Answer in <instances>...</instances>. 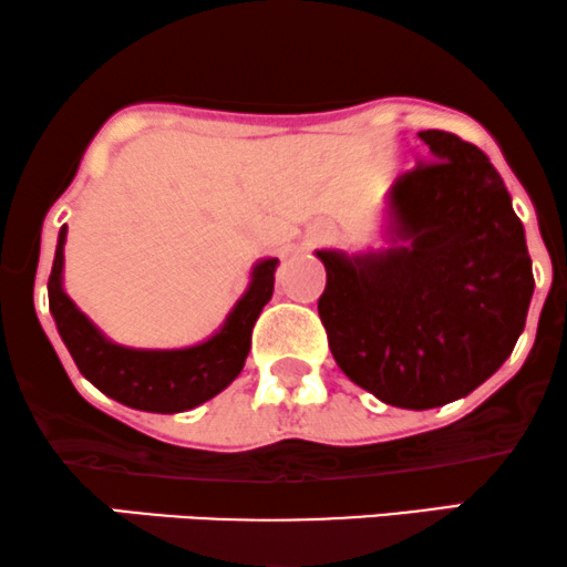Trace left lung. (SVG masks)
<instances>
[{
	"label": "left lung",
	"mask_w": 567,
	"mask_h": 567,
	"mask_svg": "<svg viewBox=\"0 0 567 567\" xmlns=\"http://www.w3.org/2000/svg\"><path fill=\"white\" fill-rule=\"evenodd\" d=\"M434 161L385 195L388 249L316 251L318 316L337 367L404 410L468 396L512 355L533 297L525 230L498 171L447 131H421Z\"/></svg>",
	"instance_id": "1"
}]
</instances>
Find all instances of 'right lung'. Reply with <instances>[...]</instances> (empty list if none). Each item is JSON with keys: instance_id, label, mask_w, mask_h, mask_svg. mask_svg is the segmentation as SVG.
<instances>
[{"instance_id": "1", "label": "right lung", "mask_w": 567, "mask_h": 567, "mask_svg": "<svg viewBox=\"0 0 567 567\" xmlns=\"http://www.w3.org/2000/svg\"><path fill=\"white\" fill-rule=\"evenodd\" d=\"M63 244H66V225L59 233L48 281L50 313L74 364L101 393L133 410L171 415L208 402L238 378L249 355L254 323L272 297L276 257L254 265L246 295L235 302L219 332L206 342L174 348V351H146V348H125L106 340L91 318L69 300L63 291Z\"/></svg>"}]
</instances>
